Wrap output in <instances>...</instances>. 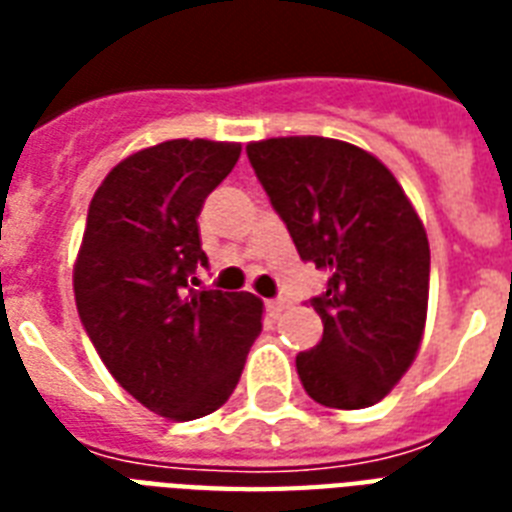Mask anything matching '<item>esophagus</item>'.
<instances>
[{
	"label": "esophagus",
	"mask_w": 512,
	"mask_h": 512,
	"mask_svg": "<svg viewBox=\"0 0 512 512\" xmlns=\"http://www.w3.org/2000/svg\"><path fill=\"white\" fill-rule=\"evenodd\" d=\"M265 308H268V313H271L273 319H279L281 313L287 311V300H268V303H265Z\"/></svg>",
	"instance_id": "1"
}]
</instances>
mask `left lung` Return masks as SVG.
Here are the masks:
<instances>
[{
  "instance_id": "obj_1",
  "label": "left lung",
  "mask_w": 512,
  "mask_h": 512,
  "mask_svg": "<svg viewBox=\"0 0 512 512\" xmlns=\"http://www.w3.org/2000/svg\"><path fill=\"white\" fill-rule=\"evenodd\" d=\"M247 156L300 257L329 271L311 300L324 335L297 356L305 393L332 409L374 406L425 335L430 247L417 209L377 156L345 140H252Z\"/></svg>"
}]
</instances>
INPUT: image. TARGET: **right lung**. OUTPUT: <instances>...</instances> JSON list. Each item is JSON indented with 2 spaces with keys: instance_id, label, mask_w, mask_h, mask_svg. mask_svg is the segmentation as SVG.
<instances>
[{
  "instance_id": "right-lung-1",
  "label": "right lung",
  "mask_w": 512,
  "mask_h": 512,
  "mask_svg": "<svg viewBox=\"0 0 512 512\" xmlns=\"http://www.w3.org/2000/svg\"><path fill=\"white\" fill-rule=\"evenodd\" d=\"M241 143L164 140L124 156L90 201L74 263L82 324L114 380L159 417L199 420L239 385L263 300L191 289L207 265L199 212Z\"/></svg>"
}]
</instances>
